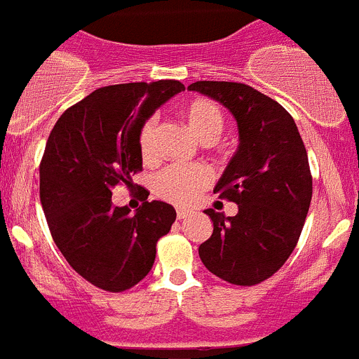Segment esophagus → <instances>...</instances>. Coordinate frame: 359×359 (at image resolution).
Masks as SVG:
<instances>
[{"instance_id":"obj_1","label":"esophagus","mask_w":359,"mask_h":359,"mask_svg":"<svg viewBox=\"0 0 359 359\" xmlns=\"http://www.w3.org/2000/svg\"><path fill=\"white\" fill-rule=\"evenodd\" d=\"M189 215H191V211H187V209H177V219H184Z\"/></svg>"}]
</instances>
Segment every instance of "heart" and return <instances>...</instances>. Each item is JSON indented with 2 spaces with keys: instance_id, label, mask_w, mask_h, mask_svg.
<instances>
[{
  "instance_id": "1",
  "label": "heart",
  "mask_w": 359,
  "mask_h": 359,
  "mask_svg": "<svg viewBox=\"0 0 359 359\" xmlns=\"http://www.w3.org/2000/svg\"><path fill=\"white\" fill-rule=\"evenodd\" d=\"M182 112L193 134L202 143H212L224 130V114L211 100H193ZM156 118H151L140 132V151L144 159L154 157L156 151ZM211 170L203 164L168 166L154 179V191L163 200L177 205H191L211 184Z\"/></svg>"
}]
</instances>
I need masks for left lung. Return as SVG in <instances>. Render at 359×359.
Instances as JSON below:
<instances>
[{
	"label": "left lung",
	"mask_w": 359,
	"mask_h": 359,
	"mask_svg": "<svg viewBox=\"0 0 359 359\" xmlns=\"http://www.w3.org/2000/svg\"><path fill=\"white\" fill-rule=\"evenodd\" d=\"M187 89L222 103L240 135L215 186L219 198L238 203V215L203 211L212 234L198 256L219 279L252 286L272 277L299 241L313 195L308 154L288 111L254 87L202 80Z\"/></svg>",
	"instance_id": "left-lung-1"
}]
</instances>
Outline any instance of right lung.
Listing matches in <instances>:
<instances>
[{"label": "right lung", "mask_w": 359, "mask_h": 359, "mask_svg": "<svg viewBox=\"0 0 359 359\" xmlns=\"http://www.w3.org/2000/svg\"><path fill=\"white\" fill-rule=\"evenodd\" d=\"M184 91L179 80L100 87L55 123L41 161V203L55 245L76 273L105 292H125L148 276L156 245L175 222L173 205L143 203L132 215L112 203L118 184L143 168L140 132Z\"/></svg>", "instance_id": "add662e5"}]
</instances>
